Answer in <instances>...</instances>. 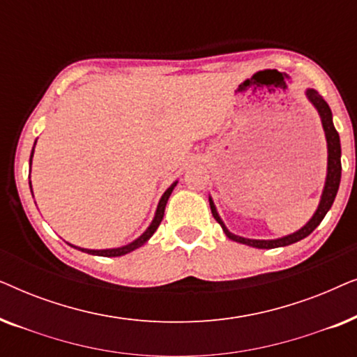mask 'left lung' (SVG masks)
Instances as JSON below:
<instances>
[{
  "instance_id": "1",
  "label": "left lung",
  "mask_w": 357,
  "mask_h": 357,
  "mask_svg": "<svg viewBox=\"0 0 357 357\" xmlns=\"http://www.w3.org/2000/svg\"><path fill=\"white\" fill-rule=\"evenodd\" d=\"M307 99L312 102V105L315 107L317 112H319L320 120H321V126H324L325 131V138H326V149H328V164H326V178H325V187L324 192H321L320 197V203L317 211L314 213V216L309 219V222L305 224L304 227H301L299 231L289 234V236L280 237V238H270V241H260V238H247V237H241L232 234L229 229L226 227V224L222 222L221 216L218 214V209L214 206L211 197H209V206H211V213L216 221L221 224L222 231L226 236L231 238L234 242L243 243V245H250L255 248H276V247H286L291 245V243H296L305 238L309 234L315 231V227L324 221L325 214L330 211L331 204L335 202L336 193H338L340 188V180H341V144H340V135L338 131L335 130L333 125V115H331V110L326 102L324 100L319 92L315 89H307L305 91Z\"/></svg>"
}]
</instances>
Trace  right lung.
I'll return each instance as SVG.
<instances>
[{
  "label": "right lung",
  "instance_id": "obj_1",
  "mask_svg": "<svg viewBox=\"0 0 357 357\" xmlns=\"http://www.w3.org/2000/svg\"><path fill=\"white\" fill-rule=\"evenodd\" d=\"M33 148H36V143H33ZM32 155H33V149H32V153H31V160H29V162H31V164H32ZM29 185H31V182H29ZM175 185H177V182H174L167 190H165V193L162 195V198L159 199V204H158V209H155V214H154L153 222H151L149 227L146 229V231H144L143 234H141V236H139L138 238H135L133 242L126 243V245H123V247L105 248V250H91V248H81V247L71 245V243H68V245L75 247V248H77V250H81V252L91 253V255H99V257H121V255H126V253L136 250V248H139L141 245H144V243L148 242L151 237H153V234L155 232V229L159 227V224H160V221H162V218H164L165 204H167V199H169V197H170V193L174 192ZM31 192H32V185H31Z\"/></svg>",
  "mask_w": 357,
  "mask_h": 357
}]
</instances>
